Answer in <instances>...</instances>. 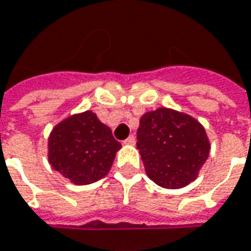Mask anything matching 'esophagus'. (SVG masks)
Here are the masks:
<instances>
[{"mask_svg":"<svg viewBox=\"0 0 251 251\" xmlns=\"http://www.w3.org/2000/svg\"><path fill=\"white\" fill-rule=\"evenodd\" d=\"M134 143H136L134 136H129V137L124 141V144H126V146H134Z\"/></svg>","mask_w":251,"mask_h":251,"instance_id":"1","label":"esophagus"}]
</instances>
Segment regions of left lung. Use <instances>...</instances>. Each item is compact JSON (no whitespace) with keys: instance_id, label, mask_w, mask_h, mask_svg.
<instances>
[{"instance_id":"left-lung-1","label":"left lung","mask_w":251,"mask_h":251,"mask_svg":"<svg viewBox=\"0 0 251 251\" xmlns=\"http://www.w3.org/2000/svg\"><path fill=\"white\" fill-rule=\"evenodd\" d=\"M137 148L148 177L159 187L178 190L197 180L210 141L198 119L161 107L140 118Z\"/></svg>"}]
</instances>
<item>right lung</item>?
I'll return each mask as SVG.
<instances>
[{"label":"right lung","mask_w":251,"mask_h":251,"mask_svg":"<svg viewBox=\"0 0 251 251\" xmlns=\"http://www.w3.org/2000/svg\"><path fill=\"white\" fill-rule=\"evenodd\" d=\"M121 147L111 129L88 110L70 115L52 129L48 161L73 184L88 185L108 175Z\"/></svg>","instance_id":"right-lung-1"}]
</instances>
